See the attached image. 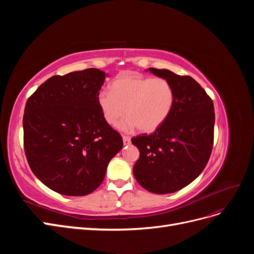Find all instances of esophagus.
Instances as JSON below:
<instances>
[{"label":"esophagus","instance_id":"esophagus-1","mask_svg":"<svg viewBox=\"0 0 254 254\" xmlns=\"http://www.w3.org/2000/svg\"><path fill=\"white\" fill-rule=\"evenodd\" d=\"M123 143H124V145H129L130 144V137L126 136V135L123 136Z\"/></svg>","mask_w":254,"mask_h":254}]
</instances>
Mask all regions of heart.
<instances>
[{
    "mask_svg": "<svg viewBox=\"0 0 254 254\" xmlns=\"http://www.w3.org/2000/svg\"><path fill=\"white\" fill-rule=\"evenodd\" d=\"M176 102L173 84L165 78L144 77L140 75H122L110 84L109 91H101L97 105L105 121L114 125L125 114L119 128L130 131H156L170 118Z\"/></svg>",
    "mask_w": 254,
    "mask_h": 254,
    "instance_id": "obj_1",
    "label": "heart"
}]
</instances>
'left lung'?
I'll return each mask as SVG.
<instances>
[{"label":"left lung","mask_w":254,"mask_h":254,"mask_svg":"<svg viewBox=\"0 0 254 254\" xmlns=\"http://www.w3.org/2000/svg\"><path fill=\"white\" fill-rule=\"evenodd\" d=\"M148 71L170 81L176 92L172 114L151 134L132 137L140 150L133 166L139 184L155 194H170L194 181L210 159L214 141V105L195 79L170 70Z\"/></svg>","instance_id":"1"}]
</instances>
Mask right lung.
Masks as SVG:
<instances>
[{"instance_id": "add662e5", "label": "right lung", "mask_w": 254, "mask_h": 254, "mask_svg": "<svg viewBox=\"0 0 254 254\" xmlns=\"http://www.w3.org/2000/svg\"><path fill=\"white\" fill-rule=\"evenodd\" d=\"M106 76L94 67L55 75L26 102L23 130L27 162L37 178L59 194L92 193L123 147L121 134L105 121L97 105Z\"/></svg>"}]
</instances>
